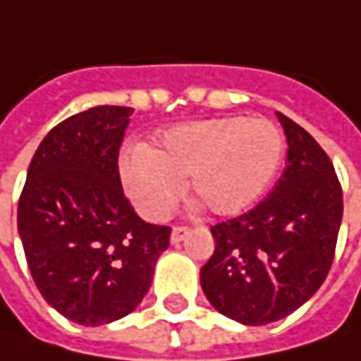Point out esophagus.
<instances>
[{"mask_svg": "<svg viewBox=\"0 0 361 361\" xmlns=\"http://www.w3.org/2000/svg\"><path fill=\"white\" fill-rule=\"evenodd\" d=\"M188 227H185V225H176V227H173V233H171V241L173 243H180L185 237L188 235Z\"/></svg>", "mask_w": 361, "mask_h": 361, "instance_id": "1", "label": "esophagus"}]
</instances>
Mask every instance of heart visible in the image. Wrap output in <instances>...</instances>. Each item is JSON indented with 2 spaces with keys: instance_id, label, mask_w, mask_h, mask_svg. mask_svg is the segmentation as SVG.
<instances>
[{
  "instance_id": "b5f03b06",
  "label": "heart",
  "mask_w": 361,
  "mask_h": 361,
  "mask_svg": "<svg viewBox=\"0 0 361 361\" xmlns=\"http://www.w3.org/2000/svg\"><path fill=\"white\" fill-rule=\"evenodd\" d=\"M283 134L269 120H202L162 132L157 145L120 160L124 190L142 215H171L188 178L190 197L219 216L239 215L267 190L283 160Z\"/></svg>"
}]
</instances>
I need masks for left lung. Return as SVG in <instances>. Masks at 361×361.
Here are the masks:
<instances>
[{"label": "left lung", "mask_w": 361, "mask_h": 361, "mask_svg": "<svg viewBox=\"0 0 361 361\" xmlns=\"http://www.w3.org/2000/svg\"><path fill=\"white\" fill-rule=\"evenodd\" d=\"M287 162L267 199L211 227L215 251L201 285L216 312L245 326H265L301 307L331 269L343 192L326 150L277 112Z\"/></svg>", "instance_id": "1"}]
</instances>
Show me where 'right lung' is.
I'll use <instances>...</instances> for the list:
<instances>
[{"label": "right lung", "mask_w": 361, "mask_h": 361, "mask_svg": "<svg viewBox=\"0 0 361 361\" xmlns=\"http://www.w3.org/2000/svg\"><path fill=\"white\" fill-rule=\"evenodd\" d=\"M132 112L94 106L54 126L18 202V231L39 293L80 326L134 312L171 243V227L142 221L122 190L118 152Z\"/></svg>", "instance_id": "1"}]
</instances>
